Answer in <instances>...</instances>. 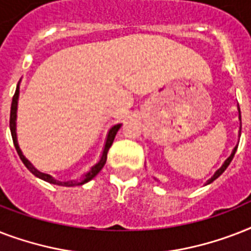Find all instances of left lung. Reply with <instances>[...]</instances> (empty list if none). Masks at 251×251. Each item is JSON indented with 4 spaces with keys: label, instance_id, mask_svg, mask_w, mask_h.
<instances>
[{
    "label": "left lung",
    "instance_id": "1",
    "mask_svg": "<svg viewBox=\"0 0 251 251\" xmlns=\"http://www.w3.org/2000/svg\"><path fill=\"white\" fill-rule=\"evenodd\" d=\"M240 135H241V131H240ZM236 151H237V146H236V147H234V150H233V152L230 153V156H229V157H228V159H226V161H224V164H223V165H222V168H220V169H218V171L215 172V175H214V176H212V177H211V178H210V179H208V181H207V183H211V182H212V181H215V179L218 178L219 176L222 175L223 172L226 171V168H228V165H229V164H230V161H232V159H233V156H234V153H236Z\"/></svg>",
    "mask_w": 251,
    "mask_h": 251
}]
</instances>
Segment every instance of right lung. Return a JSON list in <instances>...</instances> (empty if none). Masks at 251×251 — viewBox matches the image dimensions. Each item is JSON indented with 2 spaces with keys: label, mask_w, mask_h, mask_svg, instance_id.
Listing matches in <instances>:
<instances>
[{
  "label": "right lung",
  "mask_w": 251,
  "mask_h": 251,
  "mask_svg": "<svg viewBox=\"0 0 251 251\" xmlns=\"http://www.w3.org/2000/svg\"><path fill=\"white\" fill-rule=\"evenodd\" d=\"M18 95H19V86L17 87V90H15V94H14V96H13V101H11V109H10V131H11V137H13V142H14V146H15V150H17L18 155H19V157H21V160L23 161V164L27 167V169H28V171L31 172L32 175H35L36 177H39V178L44 179V181H47V182H49V183H53V185H60V186H74V185H82V183L88 182L90 179L94 178L95 176L98 175L99 172L101 171L102 167H104V164H105L106 153H108V150L110 149V146H112V143H113L114 137H116V134H117L118 129L121 127V125H120V124H118V125H114L113 127L109 130V133H108V138H106V142H105V147H104V151H102L101 159H100V161H99L98 164L94 165V167L91 168L90 172H87L86 175H84V178L82 179V182H75V181H66V182H65V181H58V179L53 178L52 176L45 175V173H41V172H39L37 169H35V168L31 165V163H29V161L27 160L25 156H23V153H22L21 149H19V146H18L17 133H15V120H17Z\"/></svg>",
  "instance_id": "1"
}]
</instances>
